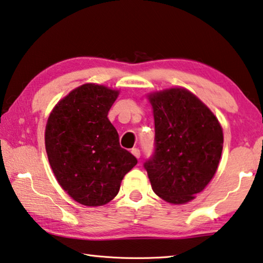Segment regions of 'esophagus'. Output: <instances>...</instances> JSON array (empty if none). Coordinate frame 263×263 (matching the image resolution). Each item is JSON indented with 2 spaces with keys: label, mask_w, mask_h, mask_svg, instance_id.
I'll return each mask as SVG.
<instances>
[{
  "label": "esophagus",
  "mask_w": 263,
  "mask_h": 263,
  "mask_svg": "<svg viewBox=\"0 0 263 263\" xmlns=\"http://www.w3.org/2000/svg\"><path fill=\"white\" fill-rule=\"evenodd\" d=\"M131 153L133 154V156L137 157V159H139V157H140V151L138 149V148H133V149L131 151Z\"/></svg>",
  "instance_id": "esophagus-1"
}]
</instances>
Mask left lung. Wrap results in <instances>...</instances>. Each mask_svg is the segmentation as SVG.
<instances>
[{
	"instance_id": "obj_1",
	"label": "left lung",
	"mask_w": 263,
	"mask_h": 263,
	"mask_svg": "<svg viewBox=\"0 0 263 263\" xmlns=\"http://www.w3.org/2000/svg\"><path fill=\"white\" fill-rule=\"evenodd\" d=\"M155 124V152L145 163L152 189L173 204L187 203L216 174L223 128L214 112L184 87L147 94Z\"/></svg>"
}]
</instances>
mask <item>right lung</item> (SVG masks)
Segmentation results:
<instances>
[{
  "mask_svg": "<svg viewBox=\"0 0 263 263\" xmlns=\"http://www.w3.org/2000/svg\"><path fill=\"white\" fill-rule=\"evenodd\" d=\"M118 95V89L84 84L55 104L46 124V152L57 183L84 206L110 202L137 164L108 119Z\"/></svg>",
  "mask_w": 263,
  "mask_h": 263,
  "instance_id": "1",
  "label": "right lung"
}]
</instances>
